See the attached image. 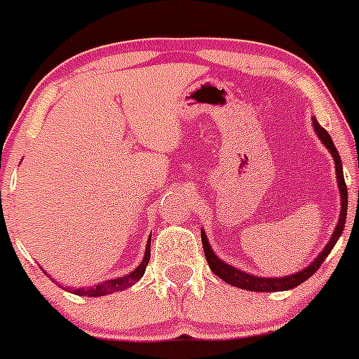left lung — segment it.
<instances>
[{
	"label": "left lung",
	"mask_w": 359,
	"mask_h": 359,
	"mask_svg": "<svg viewBox=\"0 0 359 359\" xmlns=\"http://www.w3.org/2000/svg\"><path fill=\"white\" fill-rule=\"evenodd\" d=\"M313 128L317 132L318 138L322 140V144L329 149V152L332 154L334 163H335V175H337V184H339V191H341V215H339V222L335 226L332 238L330 241L327 243L325 248L322 250V253L308 265L306 269H303L302 272H296L292 276H286V277H257L252 276V273H246L240 271V269H234L233 265H227L226 262H222L221 258H217L214 252H212L209 240H207L205 233L202 231V245H203V253H205L207 264H209L210 271L215 273L217 277H221L222 280L231 286H236L241 289H248V291H260V292H276V291H286V289H292L299 284L304 283L306 279H310L315 272L318 271L320 265L323 264L327 255L330 253V250L334 248V245L337 243L339 236L344 231V224H346V214H348V188H346V181H344V175H342V163L341 157H339L337 149H335L332 138L330 135L318 125L317 119H313Z\"/></svg>",
	"instance_id": "8db88e82"
}]
</instances>
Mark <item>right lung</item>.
I'll list each match as a JSON object with an SVG mask.
<instances>
[{
	"label": "right lung",
	"instance_id": "obj_1",
	"mask_svg": "<svg viewBox=\"0 0 359 359\" xmlns=\"http://www.w3.org/2000/svg\"><path fill=\"white\" fill-rule=\"evenodd\" d=\"M150 260V238L147 241V248H145V255L142 264L135 269L133 272L126 273L123 277H116V279H111V280H104V283L97 284L94 287H79V289H73L70 292H75L79 296H104V294H111V292H116V291H123V289L133 286L137 280L142 279V276L145 273V267H147Z\"/></svg>",
	"mask_w": 359,
	"mask_h": 359
}]
</instances>
